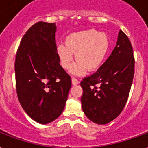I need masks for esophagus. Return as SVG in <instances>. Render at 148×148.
Returning <instances> with one entry per match:
<instances>
[{
    "label": "esophagus",
    "instance_id": "1",
    "mask_svg": "<svg viewBox=\"0 0 148 148\" xmlns=\"http://www.w3.org/2000/svg\"><path fill=\"white\" fill-rule=\"evenodd\" d=\"M72 83H73V86H76V85L79 84V81L77 80V79L73 78V79H72Z\"/></svg>",
    "mask_w": 148,
    "mask_h": 148
}]
</instances>
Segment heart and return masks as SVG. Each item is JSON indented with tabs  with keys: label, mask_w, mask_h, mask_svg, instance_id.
I'll use <instances>...</instances> for the list:
<instances>
[{
	"label": "heart",
	"mask_w": 148,
	"mask_h": 148,
	"mask_svg": "<svg viewBox=\"0 0 148 148\" xmlns=\"http://www.w3.org/2000/svg\"><path fill=\"white\" fill-rule=\"evenodd\" d=\"M110 41L106 34L95 29L81 31L67 35L65 44L57 46L56 53L62 68L68 69L72 63L73 54L77 61L69 73L83 75L87 70L95 72L102 66L108 52Z\"/></svg>",
	"instance_id": "b5f03b06"
}]
</instances>
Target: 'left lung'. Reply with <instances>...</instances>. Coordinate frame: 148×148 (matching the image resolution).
<instances>
[{
  "label": "left lung",
  "instance_id": "8db88e82",
  "mask_svg": "<svg viewBox=\"0 0 148 148\" xmlns=\"http://www.w3.org/2000/svg\"><path fill=\"white\" fill-rule=\"evenodd\" d=\"M134 74V58L127 36L120 31L115 48L96 73L80 85L82 110L90 121L106 124L125 106Z\"/></svg>",
  "mask_w": 148,
  "mask_h": 148
}]
</instances>
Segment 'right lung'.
<instances>
[{
	"label": "right lung",
	"instance_id": "right-lung-1",
	"mask_svg": "<svg viewBox=\"0 0 148 148\" xmlns=\"http://www.w3.org/2000/svg\"><path fill=\"white\" fill-rule=\"evenodd\" d=\"M56 23L33 25L21 41L14 64L19 102L25 113L42 124L61 115L72 86L56 53Z\"/></svg>",
	"mask_w": 148,
	"mask_h": 148
}]
</instances>
